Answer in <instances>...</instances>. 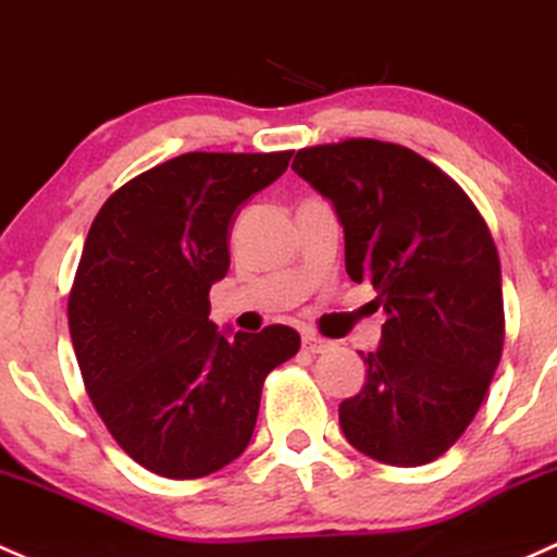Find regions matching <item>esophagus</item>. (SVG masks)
Returning <instances> with one entry per match:
<instances>
[{
	"label": "esophagus",
	"mask_w": 557,
	"mask_h": 557,
	"mask_svg": "<svg viewBox=\"0 0 557 557\" xmlns=\"http://www.w3.org/2000/svg\"><path fill=\"white\" fill-rule=\"evenodd\" d=\"M301 344H304V349H307L309 355H320V352H327V349L333 347V344L327 342V338H320V336H314V333H304Z\"/></svg>",
	"instance_id": "obj_1"
}]
</instances>
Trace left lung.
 <instances>
[{
  "mask_svg": "<svg viewBox=\"0 0 557 557\" xmlns=\"http://www.w3.org/2000/svg\"><path fill=\"white\" fill-rule=\"evenodd\" d=\"M294 171L336 208L347 274L376 290L382 344L338 406L344 437L392 467L435 461L465 435L505 347L502 267L475 202L400 144L298 149Z\"/></svg>",
  "mask_w": 557,
  "mask_h": 557,
  "instance_id": "8db88e82",
  "label": "left lung"
}]
</instances>
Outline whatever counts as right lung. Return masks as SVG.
<instances>
[{
  "instance_id": "1",
  "label": "right lung",
  "mask_w": 557,
  "mask_h": 557,
  "mask_svg": "<svg viewBox=\"0 0 557 557\" xmlns=\"http://www.w3.org/2000/svg\"><path fill=\"white\" fill-rule=\"evenodd\" d=\"M290 154L173 157L120 186L87 232L69 294L74 355L111 437L149 472L195 480L237 459L263 379L301 347L288 325L226 338L208 320L234 213Z\"/></svg>"
}]
</instances>
